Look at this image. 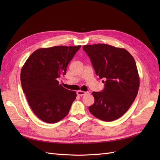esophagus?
Instances as JSON below:
<instances>
[{"mask_svg": "<svg viewBox=\"0 0 160 160\" xmlns=\"http://www.w3.org/2000/svg\"><path fill=\"white\" fill-rule=\"evenodd\" d=\"M87 93H88V92H85V91H81V90H79V91H78L77 92V95H79L80 97L83 96V95H86Z\"/></svg>", "mask_w": 160, "mask_h": 160, "instance_id": "34e87169", "label": "esophagus"}]
</instances>
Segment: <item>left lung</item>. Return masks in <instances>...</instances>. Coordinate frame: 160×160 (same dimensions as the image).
Returning <instances> with one entry per match:
<instances>
[{
  "instance_id": "1",
  "label": "left lung",
  "mask_w": 160,
  "mask_h": 160,
  "mask_svg": "<svg viewBox=\"0 0 160 160\" xmlns=\"http://www.w3.org/2000/svg\"><path fill=\"white\" fill-rule=\"evenodd\" d=\"M95 73L105 78V88L93 92L94 103L89 110L95 117L105 122L118 119L126 112L136 98L139 77L134 58L123 48L107 44L86 45Z\"/></svg>"
}]
</instances>
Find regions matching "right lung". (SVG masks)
<instances>
[{"instance_id": "right-lung-1", "label": "right lung", "mask_w": 160, "mask_h": 160, "mask_svg": "<svg viewBox=\"0 0 160 160\" xmlns=\"http://www.w3.org/2000/svg\"><path fill=\"white\" fill-rule=\"evenodd\" d=\"M80 48L81 45L41 48L23 65V92L33 113L42 122H59L68 114L76 99V92L64 88L58 79L65 75L67 65Z\"/></svg>"}]
</instances>
